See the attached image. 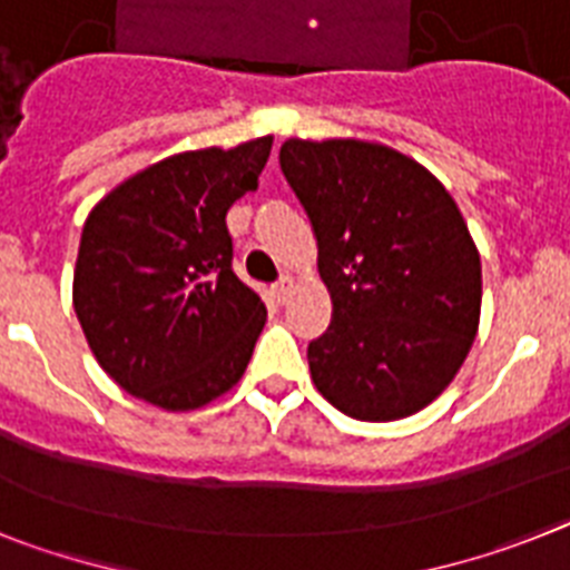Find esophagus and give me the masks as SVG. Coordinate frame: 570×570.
<instances>
[{
	"label": "esophagus",
	"mask_w": 570,
	"mask_h": 570,
	"mask_svg": "<svg viewBox=\"0 0 570 570\" xmlns=\"http://www.w3.org/2000/svg\"><path fill=\"white\" fill-rule=\"evenodd\" d=\"M272 295H275V298L281 301V304H284V301L289 298V295H293V277H289V275L281 277V281H277V284L272 286Z\"/></svg>",
	"instance_id": "1"
}]
</instances>
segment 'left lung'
Segmentation results:
<instances>
[{"mask_svg":"<svg viewBox=\"0 0 570 570\" xmlns=\"http://www.w3.org/2000/svg\"><path fill=\"white\" fill-rule=\"evenodd\" d=\"M281 170L313 223L333 301L307 347L315 389L371 423L425 409L481 318V257L455 199L414 159L356 138H289Z\"/></svg>","mask_w":570,"mask_h":570,"instance_id":"left-lung-1","label":"left lung"}]
</instances>
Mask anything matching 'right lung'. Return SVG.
<instances>
[{
  "label": "right lung",
  "mask_w": 570,
  "mask_h": 570,
  "mask_svg": "<svg viewBox=\"0 0 570 570\" xmlns=\"http://www.w3.org/2000/svg\"><path fill=\"white\" fill-rule=\"evenodd\" d=\"M272 138L156 161L86 217L75 313L98 365L127 394L188 411L246 371L266 304L232 269L226 214L257 190Z\"/></svg>",
  "instance_id": "right-lung-1"
}]
</instances>
